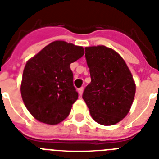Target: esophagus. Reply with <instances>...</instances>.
Segmentation results:
<instances>
[{"label": "esophagus", "instance_id": "esophagus-1", "mask_svg": "<svg viewBox=\"0 0 159 159\" xmlns=\"http://www.w3.org/2000/svg\"><path fill=\"white\" fill-rule=\"evenodd\" d=\"M77 91H78V93H79L80 95H82V94H83V87H81V88H79V89H77Z\"/></svg>", "mask_w": 159, "mask_h": 159}]
</instances>
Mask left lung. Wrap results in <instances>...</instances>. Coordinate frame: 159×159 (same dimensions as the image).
Listing matches in <instances>:
<instances>
[{"label": "left lung", "mask_w": 159, "mask_h": 159, "mask_svg": "<svg viewBox=\"0 0 159 159\" xmlns=\"http://www.w3.org/2000/svg\"><path fill=\"white\" fill-rule=\"evenodd\" d=\"M91 83L83 99L93 119L102 125L118 123L129 113L135 84L126 63L114 50L105 46L85 48Z\"/></svg>", "instance_id": "left-lung-1"}]
</instances>
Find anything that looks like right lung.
Returning a JSON list of instances; mask_svg holds the SVG:
<instances>
[{
	"label": "right lung",
	"mask_w": 159,
	"mask_h": 159,
	"mask_svg": "<svg viewBox=\"0 0 159 159\" xmlns=\"http://www.w3.org/2000/svg\"><path fill=\"white\" fill-rule=\"evenodd\" d=\"M83 54V47L55 41L26 63L20 90L36 119L53 125L69 116L78 98L70 66Z\"/></svg>",
	"instance_id": "add662e5"
}]
</instances>
